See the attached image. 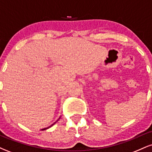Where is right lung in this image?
<instances>
[{"mask_svg": "<svg viewBox=\"0 0 152 152\" xmlns=\"http://www.w3.org/2000/svg\"><path fill=\"white\" fill-rule=\"evenodd\" d=\"M60 118H61V116H60V117H59V118H58V119H57V121H55V122H54V123L53 124H52V125H50V126L47 127V128H44V129H41V130H46V129H48V128H50V127H51L52 126H53V125H54V124H56V122H57V121H58L59 119H60Z\"/></svg>", "mask_w": 152, "mask_h": 152, "instance_id": "add662e5", "label": "right lung"}]
</instances>
